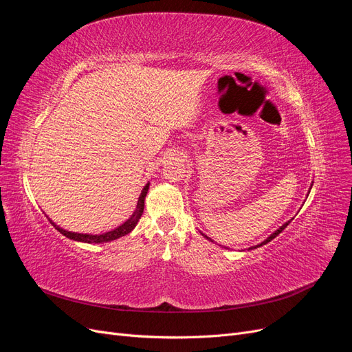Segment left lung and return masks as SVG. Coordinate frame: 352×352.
Wrapping results in <instances>:
<instances>
[{"label": "left lung", "mask_w": 352, "mask_h": 352, "mask_svg": "<svg viewBox=\"0 0 352 352\" xmlns=\"http://www.w3.org/2000/svg\"><path fill=\"white\" fill-rule=\"evenodd\" d=\"M289 223H291V221H287V223H285V225H283L282 228H279V229H278V230H276L274 233H272V235H270V236H269L267 239H265L264 242H261L260 245H257V247H261V245H265V243H267V242H270L272 239H274V238H276V236H278V235H279V233H280V232H282V230H283V229H285V228H286L287 225H289ZM206 238H207V236H206ZM207 239H210V238H207ZM257 247H251L250 250H252V248H257Z\"/></svg>", "instance_id": "8db88e82"}]
</instances>
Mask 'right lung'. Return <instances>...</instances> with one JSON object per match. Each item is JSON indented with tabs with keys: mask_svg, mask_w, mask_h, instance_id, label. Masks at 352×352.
<instances>
[{
	"mask_svg": "<svg viewBox=\"0 0 352 352\" xmlns=\"http://www.w3.org/2000/svg\"><path fill=\"white\" fill-rule=\"evenodd\" d=\"M148 188H150V184H146V185L144 186L142 192H141V195H140V199H138L136 210H135V212L132 214V217H131L129 220H127V221H124L122 226H119V228L114 229V230H110V232H107V233H102V235H83V233L67 232V230H65V229L58 228L57 225H54V223H52V221H51V223L56 226V229H57L60 233H63V235H65L66 238L73 239V241L87 242V243H104V242L114 241V239L122 238V236L127 235V233H129V232H132L133 228L136 226V223L140 221V219H141V216H142V212H144V201H145V197H146V192H148Z\"/></svg>",
	"mask_w": 352,
	"mask_h": 352,
	"instance_id": "right-lung-1",
	"label": "right lung"
}]
</instances>
